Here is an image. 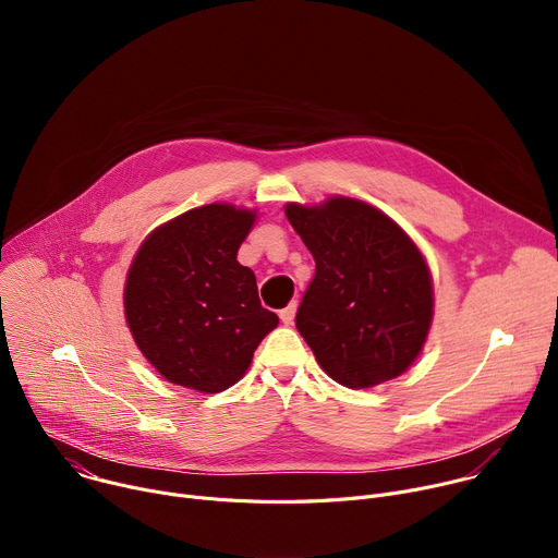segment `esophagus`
<instances>
[{"label": "esophagus", "instance_id": "1", "mask_svg": "<svg viewBox=\"0 0 558 558\" xmlns=\"http://www.w3.org/2000/svg\"><path fill=\"white\" fill-rule=\"evenodd\" d=\"M295 311H298V304H295V302H291L289 306H284V308L280 311V320H282V325H293V320H295Z\"/></svg>", "mask_w": 558, "mask_h": 558}]
</instances>
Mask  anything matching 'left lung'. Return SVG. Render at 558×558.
<instances>
[{
  "label": "left lung",
  "mask_w": 558,
  "mask_h": 558,
  "mask_svg": "<svg viewBox=\"0 0 558 558\" xmlns=\"http://www.w3.org/2000/svg\"><path fill=\"white\" fill-rule=\"evenodd\" d=\"M284 214L315 260L295 327L317 364L347 388L400 377L422 353L435 313L433 276L413 238L349 196L287 203Z\"/></svg>",
  "instance_id": "1"
}]
</instances>
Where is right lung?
<instances>
[{"label": "right lung", "instance_id": "right-lung-1", "mask_svg": "<svg viewBox=\"0 0 558 558\" xmlns=\"http://www.w3.org/2000/svg\"><path fill=\"white\" fill-rule=\"evenodd\" d=\"M258 218L229 203L194 207L147 233L125 278L130 333L168 381L220 392L241 379L278 315L235 260Z\"/></svg>", "mask_w": 558, "mask_h": 558}]
</instances>
